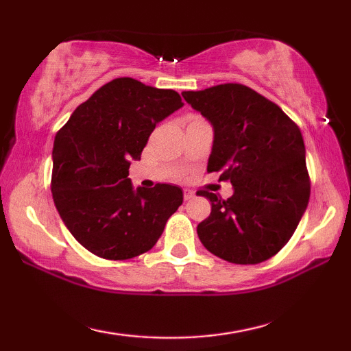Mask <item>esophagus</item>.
I'll use <instances>...</instances> for the list:
<instances>
[{"mask_svg":"<svg viewBox=\"0 0 351 351\" xmlns=\"http://www.w3.org/2000/svg\"><path fill=\"white\" fill-rule=\"evenodd\" d=\"M192 198H195V193L192 192V190H184V199L189 201V199H192Z\"/></svg>","mask_w":351,"mask_h":351,"instance_id":"obj_1","label":"esophagus"}]
</instances>
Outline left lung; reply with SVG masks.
I'll return each mask as SVG.
<instances>
[{
	"label": "left lung",
	"instance_id": "8db88e82",
	"mask_svg": "<svg viewBox=\"0 0 351 351\" xmlns=\"http://www.w3.org/2000/svg\"><path fill=\"white\" fill-rule=\"evenodd\" d=\"M182 97L213 127L207 171L234 186L228 199L197 192L212 203L197 228L201 243L230 263L271 258L293 237L310 199L299 127L280 106L240 83L184 91Z\"/></svg>",
	"mask_w": 351,
	"mask_h": 351
}]
</instances>
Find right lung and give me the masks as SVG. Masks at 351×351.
<instances>
[{
    "label": "right lung",
    "mask_w": 351,
    "mask_h": 351,
    "mask_svg": "<svg viewBox=\"0 0 351 351\" xmlns=\"http://www.w3.org/2000/svg\"><path fill=\"white\" fill-rule=\"evenodd\" d=\"M182 105L173 90L119 77L77 106L56 134L52 198L69 232L97 257L150 251L182 204L180 187L134 190L128 178L156 123Z\"/></svg>",
    "instance_id": "add662e5"
}]
</instances>
